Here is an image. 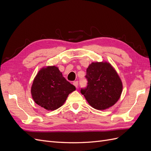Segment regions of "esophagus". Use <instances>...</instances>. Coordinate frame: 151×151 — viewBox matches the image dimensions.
<instances>
[{
  "instance_id": "obj_1",
  "label": "esophagus",
  "mask_w": 151,
  "mask_h": 151,
  "mask_svg": "<svg viewBox=\"0 0 151 151\" xmlns=\"http://www.w3.org/2000/svg\"><path fill=\"white\" fill-rule=\"evenodd\" d=\"M73 84L74 85V86L76 87V88H77V87H78V84H79L78 81H74V83H73Z\"/></svg>"
}]
</instances>
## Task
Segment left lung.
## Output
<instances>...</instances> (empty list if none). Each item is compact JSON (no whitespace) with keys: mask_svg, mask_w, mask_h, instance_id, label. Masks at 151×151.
Instances as JSON below:
<instances>
[{"mask_svg":"<svg viewBox=\"0 0 151 151\" xmlns=\"http://www.w3.org/2000/svg\"><path fill=\"white\" fill-rule=\"evenodd\" d=\"M87 86L81 88L91 106L103 110L113 106L119 99L122 83L116 72L106 62L92 63L86 70Z\"/></svg>","mask_w":151,"mask_h":151,"instance_id":"left-lung-1","label":"left lung"}]
</instances>
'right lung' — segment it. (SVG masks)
Masks as SVG:
<instances>
[{
    "instance_id": "add662e5",
    "label": "right lung",
    "mask_w": 151,
    "mask_h": 151,
    "mask_svg": "<svg viewBox=\"0 0 151 151\" xmlns=\"http://www.w3.org/2000/svg\"><path fill=\"white\" fill-rule=\"evenodd\" d=\"M76 90L55 66L41 69L33 81L31 94L35 102L48 110H55L64 103L68 95Z\"/></svg>"
}]
</instances>
